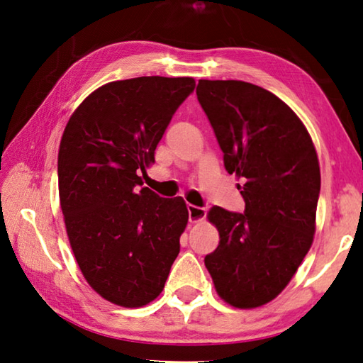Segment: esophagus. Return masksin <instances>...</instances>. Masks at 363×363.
<instances>
[{"instance_id": "obj_1", "label": "esophagus", "mask_w": 363, "mask_h": 363, "mask_svg": "<svg viewBox=\"0 0 363 363\" xmlns=\"http://www.w3.org/2000/svg\"><path fill=\"white\" fill-rule=\"evenodd\" d=\"M187 210H189V220L192 224L200 223V220H203L206 218V210H205V208L195 206V205H189Z\"/></svg>"}]
</instances>
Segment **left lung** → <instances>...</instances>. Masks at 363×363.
Returning a JSON list of instances; mask_svg holds the SVG:
<instances>
[{"mask_svg":"<svg viewBox=\"0 0 363 363\" xmlns=\"http://www.w3.org/2000/svg\"><path fill=\"white\" fill-rule=\"evenodd\" d=\"M196 97L245 200V213L208 211L219 245L205 266L220 299L255 309L284 291L314 240L317 152L298 115L261 86L200 79Z\"/></svg>","mask_w":363,"mask_h":363,"instance_id":"1","label":"left lung"}]
</instances>
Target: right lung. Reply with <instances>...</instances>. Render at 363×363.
<instances>
[{"label": "right lung", "mask_w": 363, "mask_h": 363, "mask_svg": "<svg viewBox=\"0 0 363 363\" xmlns=\"http://www.w3.org/2000/svg\"><path fill=\"white\" fill-rule=\"evenodd\" d=\"M190 77H139L97 88L67 123L59 147V199L83 277L104 299L143 307L163 291L189 211L182 196L143 186Z\"/></svg>", "instance_id": "right-lung-1"}]
</instances>
